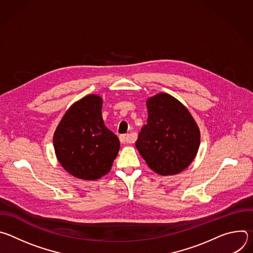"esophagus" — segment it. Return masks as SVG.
Returning <instances> with one entry per match:
<instances>
[{"mask_svg":"<svg viewBox=\"0 0 253 253\" xmlns=\"http://www.w3.org/2000/svg\"><path fill=\"white\" fill-rule=\"evenodd\" d=\"M119 139H120V142H121L122 144H127V143H132V142H133V138H132V136H131L130 134L121 135V136L119 137Z\"/></svg>","mask_w":253,"mask_h":253,"instance_id":"esophagus-1","label":"esophagus"}]
</instances>
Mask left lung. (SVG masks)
Segmentation results:
<instances>
[{"instance_id": "1", "label": "left lung", "mask_w": 253, "mask_h": 253, "mask_svg": "<svg viewBox=\"0 0 253 253\" xmlns=\"http://www.w3.org/2000/svg\"><path fill=\"white\" fill-rule=\"evenodd\" d=\"M147 124L136 148L150 169L159 175H175L194 160L200 130L187 108L173 96L159 93L146 101Z\"/></svg>"}]
</instances>
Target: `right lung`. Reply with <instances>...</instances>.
Masks as SVG:
<instances>
[{
	"label": "right lung",
	"mask_w": 253,
	"mask_h": 253,
	"mask_svg": "<svg viewBox=\"0 0 253 253\" xmlns=\"http://www.w3.org/2000/svg\"><path fill=\"white\" fill-rule=\"evenodd\" d=\"M103 100L90 94L75 102L64 114L54 137L61 166L83 180H97L111 170L120 142L102 117Z\"/></svg>",
	"instance_id": "add662e5"
}]
</instances>
